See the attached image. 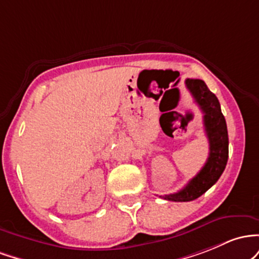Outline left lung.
Instances as JSON below:
<instances>
[{
	"instance_id": "left-lung-1",
	"label": "left lung",
	"mask_w": 259,
	"mask_h": 259,
	"mask_svg": "<svg viewBox=\"0 0 259 259\" xmlns=\"http://www.w3.org/2000/svg\"><path fill=\"white\" fill-rule=\"evenodd\" d=\"M186 87L203 112L205 135L209 142V156L202 170L176 193L160 196L172 202H190L205 193L222 176L229 158L228 127L215 94L200 79H186Z\"/></svg>"
}]
</instances>
